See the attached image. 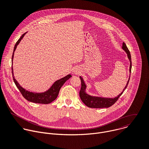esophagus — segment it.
<instances>
[{
  "label": "esophagus",
  "instance_id": "1",
  "mask_svg": "<svg viewBox=\"0 0 149 149\" xmlns=\"http://www.w3.org/2000/svg\"><path fill=\"white\" fill-rule=\"evenodd\" d=\"M78 72H77V71H74V73H75V74H78Z\"/></svg>",
  "mask_w": 149,
  "mask_h": 149
}]
</instances>
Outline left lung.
Returning <instances> with one entry per match:
<instances>
[{
  "mask_svg": "<svg viewBox=\"0 0 149 149\" xmlns=\"http://www.w3.org/2000/svg\"><path fill=\"white\" fill-rule=\"evenodd\" d=\"M122 49L127 54V57L129 59L130 61V68H129V72L131 73V70H132V60H131V55L130 53L129 50L127 48L126 45L125 44L124 42L123 43ZM81 81V88L79 91V97L81 98V100L82 101L86 104L87 107L90 108H95V109H101V108H109L113 105L117 100L119 98V97L121 95V94L123 93L124 90L126 89L127 85L129 84V80H130V76L129 80L127 81V82L126 84V86L123 90L122 92L118 94L117 96L113 97V98H108V97H98V96H93L89 95L86 93V88L87 86L86 83H85L84 79L82 78V77H79Z\"/></svg>",
  "mask_w": 149,
  "mask_h": 149,
  "instance_id": "8db88e82",
  "label": "left lung"
}]
</instances>
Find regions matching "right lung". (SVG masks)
Wrapping results in <instances>:
<instances>
[{
    "label": "right lung",
    "mask_w": 149,
    "mask_h": 149,
    "mask_svg": "<svg viewBox=\"0 0 149 149\" xmlns=\"http://www.w3.org/2000/svg\"><path fill=\"white\" fill-rule=\"evenodd\" d=\"M27 32H25L24 33L21 37L19 39V40L17 41L16 43L14 49H13V52L12 54V65H13V56H14V52L16 49L17 46L19 45L20 43V42L21 41L25 35V34ZM12 76H13V81L16 86L17 88L19 89L20 92L22 94V95L24 96V97L28 101L35 103H39V104H49L53 101H54L58 97L59 90L62 86L64 84L69 78H70L72 75L71 74H68L66 75L65 77H63L57 81H56L52 85V86L46 91L43 92V93H33L29 91H28L24 88L22 86H20V85L18 83V82L16 80L14 77V74H13V67L12 66Z\"/></svg>",
    "instance_id": "right-lung-1"
}]
</instances>
